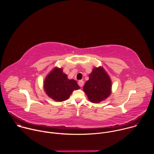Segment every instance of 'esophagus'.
Returning a JSON list of instances; mask_svg holds the SVG:
<instances>
[{
  "mask_svg": "<svg viewBox=\"0 0 154 154\" xmlns=\"http://www.w3.org/2000/svg\"><path fill=\"white\" fill-rule=\"evenodd\" d=\"M78 84H79V85L80 87H82L83 86V85H84V82H83V80H79V82H78Z\"/></svg>",
  "mask_w": 154,
  "mask_h": 154,
  "instance_id": "obj_1",
  "label": "esophagus"
}]
</instances>
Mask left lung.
Masks as SVG:
<instances>
[{
	"mask_svg": "<svg viewBox=\"0 0 154 154\" xmlns=\"http://www.w3.org/2000/svg\"><path fill=\"white\" fill-rule=\"evenodd\" d=\"M111 87L110 79L104 69L99 67L93 69L83 86V91L91 102L99 103L110 95Z\"/></svg>",
	"mask_w": 154,
	"mask_h": 154,
	"instance_id": "left-lung-1",
	"label": "left lung"
}]
</instances>
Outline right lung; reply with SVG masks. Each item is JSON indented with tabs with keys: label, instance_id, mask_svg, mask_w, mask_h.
<instances>
[{
	"label": "right lung",
	"instance_id": "right-lung-1",
	"mask_svg": "<svg viewBox=\"0 0 154 154\" xmlns=\"http://www.w3.org/2000/svg\"><path fill=\"white\" fill-rule=\"evenodd\" d=\"M45 90L52 99L62 102L69 98L74 90L80 88L74 80H69L61 69L55 68L45 80Z\"/></svg>",
	"mask_w": 154,
	"mask_h": 154
}]
</instances>
